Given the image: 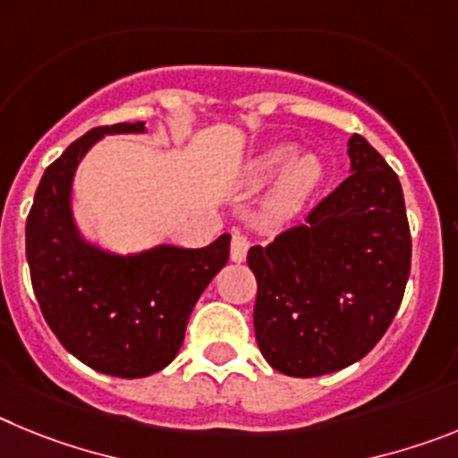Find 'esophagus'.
Returning a JSON list of instances; mask_svg holds the SVG:
<instances>
[{"label":"esophagus","instance_id":"esophagus-1","mask_svg":"<svg viewBox=\"0 0 458 458\" xmlns=\"http://www.w3.org/2000/svg\"><path fill=\"white\" fill-rule=\"evenodd\" d=\"M248 250H250V238L241 232L233 233L232 236V261H236V264L245 261V257H248Z\"/></svg>","mask_w":458,"mask_h":458}]
</instances>
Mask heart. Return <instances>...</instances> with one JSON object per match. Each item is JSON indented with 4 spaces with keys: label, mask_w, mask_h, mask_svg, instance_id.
Here are the masks:
<instances>
[{
    "label": "heart",
    "mask_w": 458,
    "mask_h": 458,
    "mask_svg": "<svg viewBox=\"0 0 458 458\" xmlns=\"http://www.w3.org/2000/svg\"><path fill=\"white\" fill-rule=\"evenodd\" d=\"M293 153L291 147H275L268 151L259 153L252 163L245 167V183L259 188L286 163ZM323 167L314 156L295 157L293 163L279 176L277 185L273 190V197L268 201V210L273 217H286L301 208L305 199L314 192V188L321 181Z\"/></svg>",
    "instance_id": "1"
}]
</instances>
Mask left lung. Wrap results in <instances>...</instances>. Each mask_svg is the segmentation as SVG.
<instances>
[{"instance_id":"1","label":"left lung","mask_w":458,"mask_h":458,"mask_svg":"<svg viewBox=\"0 0 458 458\" xmlns=\"http://www.w3.org/2000/svg\"><path fill=\"white\" fill-rule=\"evenodd\" d=\"M351 176L307 210L305 225L254 245V335L273 369L333 374L386 335L411 275L402 183L365 137L349 141Z\"/></svg>"}]
</instances>
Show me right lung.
I'll return each mask as SVG.
<instances>
[{"mask_svg":"<svg viewBox=\"0 0 458 458\" xmlns=\"http://www.w3.org/2000/svg\"><path fill=\"white\" fill-rule=\"evenodd\" d=\"M144 123L93 128L46 169L27 216V264L43 318L64 349L119 378L156 374L176 358L190 311L229 261V233L201 250L156 248L109 257L78 236L71 217L75 167L96 140Z\"/></svg>","mask_w":458,"mask_h":458,"instance_id":"add662e5","label":"right lung"}]
</instances>
